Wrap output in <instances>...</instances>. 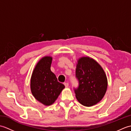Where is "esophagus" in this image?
Returning <instances> with one entry per match:
<instances>
[{
    "instance_id": "1",
    "label": "esophagus",
    "mask_w": 131,
    "mask_h": 131,
    "mask_svg": "<svg viewBox=\"0 0 131 131\" xmlns=\"http://www.w3.org/2000/svg\"><path fill=\"white\" fill-rule=\"evenodd\" d=\"M64 85H65V87H69V83L66 82V83H64Z\"/></svg>"
}]
</instances>
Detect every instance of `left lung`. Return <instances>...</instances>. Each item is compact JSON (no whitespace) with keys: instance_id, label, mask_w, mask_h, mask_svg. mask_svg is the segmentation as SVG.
<instances>
[{"instance_id":"8db88e82","label":"left lung","mask_w":131,"mask_h":131,"mask_svg":"<svg viewBox=\"0 0 131 131\" xmlns=\"http://www.w3.org/2000/svg\"><path fill=\"white\" fill-rule=\"evenodd\" d=\"M76 77L79 87L75 90L78 101L83 106H92L105 96L107 79L104 69L96 60L82 57L77 61Z\"/></svg>"}]
</instances>
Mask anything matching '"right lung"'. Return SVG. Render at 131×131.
Returning <instances> with one entry per match:
<instances>
[{"mask_svg":"<svg viewBox=\"0 0 131 131\" xmlns=\"http://www.w3.org/2000/svg\"><path fill=\"white\" fill-rule=\"evenodd\" d=\"M52 57L44 56L38 61L30 79V89L33 96L41 104L49 106L58 98L65 85L58 82L51 70Z\"/></svg>","mask_w":131,"mask_h":131,"instance_id":"obj_1","label":"right lung"}]
</instances>
